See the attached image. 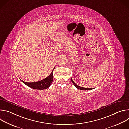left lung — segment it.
<instances>
[{
	"instance_id": "obj_1",
	"label": "left lung",
	"mask_w": 129,
	"mask_h": 129,
	"mask_svg": "<svg viewBox=\"0 0 129 129\" xmlns=\"http://www.w3.org/2000/svg\"><path fill=\"white\" fill-rule=\"evenodd\" d=\"M71 82L72 83H73V84L74 85V86L78 89H80V90H92L93 89V88H84V87H80L79 86H78V85H77L73 81V80H72V79H71Z\"/></svg>"
}]
</instances>
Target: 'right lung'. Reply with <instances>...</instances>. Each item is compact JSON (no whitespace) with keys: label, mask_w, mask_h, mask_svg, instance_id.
I'll return each instance as SVG.
<instances>
[{"label":"right lung","mask_w":129,"mask_h":129,"mask_svg":"<svg viewBox=\"0 0 129 129\" xmlns=\"http://www.w3.org/2000/svg\"><path fill=\"white\" fill-rule=\"evenodd\" d=\"M54 69H53L52 72H51L50 74L46 78L44 79L37 82H33V83H28V82H25L21 80V81L23 82L24 84L27 85V86L34 89H37V90H43V89H46L48 88L52 83L53 81V71Z\"/></svg>","instance_id":"right-lung-1"}]
</instances>
